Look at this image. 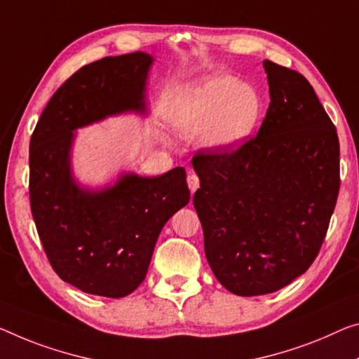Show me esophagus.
Instances as JSON below:
<instances>
[{"instance_id":"1","label":"esophagus","mask_w":359,"mask_h":359,"mask_svg":"<svg viewBox=\"0 0 359 359\" xmlns=\"http://www.w3.org/2000/svg\"><path fill=\"white\" fill-rule=\"evenodd\" d=\"M198 184L201 183H198V176L196 173L187 175V186H189L192 194H194V192L198 189Z\"/></svg>"}]
</instances>
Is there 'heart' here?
<instances>
[{
	"instance_id": "1",
	"label": "heart",
	"mask_w": 359,
	"mask_h": 359,
	"mask_svg": "<svg viewBox=\"0 0 359 359\" xmlns=\"http://www.w3.org/2000/svg\"><path fill=\"white\" fill-rule=\"evenodd\" d=\"M262 101L255 88L234 76L210 75L184 88L172 107V123L183 135L202 133L203 144L229 147L255 128Z\"/></svg>"
}]
</instances>
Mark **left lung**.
<instances>
[{"label":"left lung","instance_id":"obj_1","mask_svg":"<svg viewBox=\"0 0 359 359\" xmlns=\"http://www.w3.org/2000/svg\"><path fill=\"white\" fill-rule=\"evenodd\" d=\"M263 65L271 102L257 136L192 157L205 257L242 297L271 294L311 266L340 189L337 130L313 86L299 72Z\"/></svg>","mask_w":359,"mask_h":359}]
</instances>
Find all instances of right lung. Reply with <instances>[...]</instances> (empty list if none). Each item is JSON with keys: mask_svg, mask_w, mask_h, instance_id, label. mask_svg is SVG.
<instances>
[{"mask_svg": "<svg viewBox=\"0 0 359 359\" xmlns=\"http://www.w3.org/2000/svg\"><path fill=\"white\" fill-rule=\"evenodd\" d=\"M152 57H104L57 88L30 137V208L49 263L86 294L120 299L146 278L163 224L189 202L186 170L156 178L123 175L107 189H80L72 180L74 130L125 110L144 112Z\"/></svg>", "mask_w": 359, "mask_h": 359, "instance_id": "1", "label": "right lung"}]
</instances>
